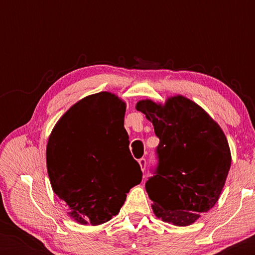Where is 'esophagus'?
Instances as JSON below:
<instances>
[{
  "label": "esophagus",
  "instance_id": "esophagus-1",
  "mask_svg": "<svg viewBox=\"0 0 255 255\" xmlns=\"http://www.w3.org/2000/svg\"><path fill=\"white\" fill-rule=\"evenodd\" d=\"M138 162H139V165H140V168H141L142 172H145V170H146V159L145 158L139 159Z\"/></svg>",
  "mask_w": 255,
  "mask_h": 255
}]
</instances>
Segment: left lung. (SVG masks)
I'll return each instance as SVG.
<instances>
[{"mask_svg":"<svg viewBox=\"0 0 255 255\" xmlns=\"http://www.w3.org/2000/svg\"><path fill=\"white\" fill-rule=\"evenodd\" d=\"M159 138L156 166L145 188L161 221L193 224L218 201L225 184L231 153L218 124L193 101L168 99L165 106L149 100L137 103Z\"/></svg>","mask_w":255,"mask_h":255,"instance_id":"obj_1","label":"left lung"}]
</instances>
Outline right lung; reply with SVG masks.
Returning a JSON list of instances; mask_svg holds the SVG:
<instances>
[{"label":"right lung","instance_id":"obj_1","mask_svg":"<svg viewBox=\"0 0 255 255\" xmlns=\"http://www.w3.org/2000/svg\"><path fill=\"white\" fill-rule=\"evenodd\" d=\"M125 103L102 92L75 103L48 138L52 189L80 224L99 225L120 212L132 187L141 182L128 149Z\"/></svg>","mask_w":255,"mask_h":255}]
</instances>
